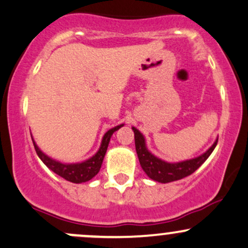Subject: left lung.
I'll list each match as a JSON object with an SVG mask.
<instances>
[{
	"instance_id": "obj_1",
	"label": "left lung",
	"mask_w": 248,
	"mask_h": 248,
	"mask_svg": "<svg viewBox=\"0 0 248 248\" xmlns=\"http://www.w3.org/2000/svg\"><path fill=\"white\" fill-rule=\"evenodd\" d=\"M132 129L134 132L135 149H137L139 161H140L143 172L152 180L161 182V184L180 180V179L186 178V176L194 173L208 159V156L214 151L217 143V139L213 145L209 147L205 153L197 157L180 162H167L165 160L159 159L148 151L146 145V139L140 130L135 128V127H132Z\"/></svg>"
}]
</instances>
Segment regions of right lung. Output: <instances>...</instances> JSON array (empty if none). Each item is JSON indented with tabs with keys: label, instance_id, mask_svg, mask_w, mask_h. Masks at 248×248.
<instances>
[{
	"label": "right lung",
	"instance_id": "1",
	"mask_svg": "<svg viewBox=\"0 0 248 248\" xmlns=\"http://www.w3.org/2000/svg\"><path fill=\"white\" fill-rule=\"evenodd\" d=\"M122 126H124V124H119V126L114 127V128L106 132V134L102 138L101 146H100L99 151L93 156L89 157L88 160H86L83 162H78V164H62V162L51 159L50 156H48L47 154H45L41 151L39 146L34 141V139H31L37 155H39L40 159L42 160L43 164L47 166L49 170H53L54 173L58 174L61 178L66 179L67 181L74 182V184H82V182L89 181L91 179H93L99 173L103 161V157H105L108 145H109L111 135H113L114 132L121 128Z\"/></svg>",
	"mask_w": 248,
	"mask_h": 248
}]
</instances>
